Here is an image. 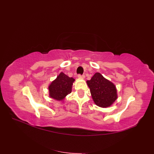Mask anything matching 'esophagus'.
<instances>
[{
  "label": "esophagus",
  "mask_w": 154,
  "mask_h": 154,
  "mask_svg": "<svg viewBox=\"0 0 154 154\" xmlns=\"http://www.w3.org/2000/svg\"><path fill=\"white\" fill-rule=\"evenodd\" d=\"M77 77L79 78V79H84L85 78V75H80V74H79V75H78V76H77Z\"/></svg>",
  "instance_id": "esophagus-1"
}]
</instances>
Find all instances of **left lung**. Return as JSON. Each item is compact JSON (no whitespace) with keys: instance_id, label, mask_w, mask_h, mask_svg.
<instances>
[{"instance_id":"1","label":"left lung","mask_w":154,"mask_h":154,"mask_svg":"<svg viewBox=\"0 0 154 154\" xmlns=\"http://www.w3.org/2000/svg\"><path fill=\"white\" fill-rule=\"evenodd\" d=\"M95 104L102 108L111 106L117 98L116 86L101 73H96L87 81Z\"/></svg>"}]
</instances>
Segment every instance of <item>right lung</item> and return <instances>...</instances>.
<instances>
[{
    "instance_id": "obj_1",
    "label": "right lung",
    "mask_w": 154,
    "mask_h": 154,
    "mask_svg": "<svg viewBox=\"0 0 154 154\" xmlns=\"http://www.w3.org/2000/svg\"><path fill=\"white\" fill-rule=\"evenodd\" d=\"M75 79L69 77L61 72L49 86V97L56 100L61 101L72 92V88Z\"/></svg>"
}]
</instances>
